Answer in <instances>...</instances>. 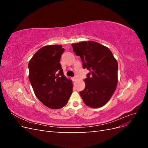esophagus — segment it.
Here are the masks:
<instances>
[{
    "mask_svg": "<svg viewBox=\"0 0 148 148\" xmlns=\"http://www.w3.org/2000/svg\"><path fill=\"white\" fill-rule=\"evenodd\" d=\"M71 79H72V80H73V82H75V81H76V80H77V77H73Z\"/></svg>",
    "mask_w": 148,
    "mask_h": 148,
    "instance_id": "obj_1",
    "label": "esophagus"
}]
</instances>
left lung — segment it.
<instances>
[{
  "label": "left lung",
  "mask_w": 148,
  "mask_h": 148,
  "mask_svg": "<svg viewBox=\"0 0 148 148\" xmlns=\"http://www.w3.org/2000/svg\"><path fill=\"white\" fill-rule=\"evenodd\" d=\"M81 58L83 69L89 71L84 79L85 88L79 92L86 106L97 108L109 101L117 85L118 64L109 48L95 41L72 44Z\"/></svg>",
  "instance_id": "8db88e82"
}]
</instances>
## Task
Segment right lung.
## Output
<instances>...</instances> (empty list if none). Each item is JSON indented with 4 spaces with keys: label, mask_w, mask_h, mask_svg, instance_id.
<instances>
[{
    "label": "right lung",
    "mask_w": 148,
    "mask_h": 148,
    "mask_svg": "<svg viewBox=\"0 0 148 148\" xmlns=\"http://www.w3.org/2000/svg\"><path fill=\"white\" fill-rule=\"evenodd\" d=\"M64 50L62 45L44 46L28 64L29 79L36 96L52 109L64 107L73 91L72 82L65 77L60 64Z\"/></svg>",
    "instance_id": "add662e5"
}]
</instances>
